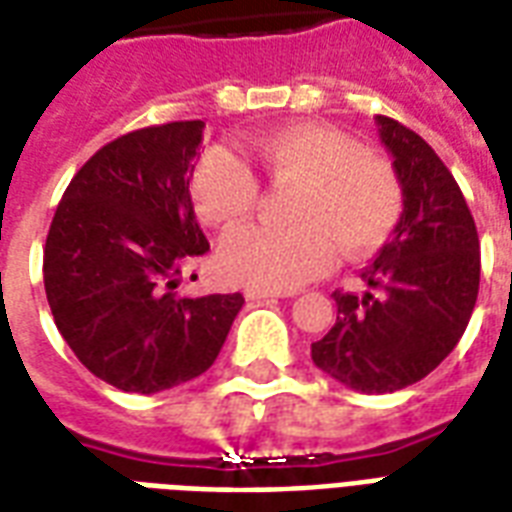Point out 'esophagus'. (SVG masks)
Segmentation results:
<instances>
[{"instance_id":"obj_1","label":"esophagus","mask_w":512,"mask_h":512,"mask_svg":"<svg viewBox=\"0 0 512 512\" xmlns=\"http://www.w3.org/2000/svg\"><path fill=\"white\" fill-rule=\"evenodd\" d=\"M287 293H276V290H260V287H246V301H266V298H285Z\"/></svg>"}]
</instances>
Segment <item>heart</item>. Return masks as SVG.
I'll list each match as a JSON object with an SVG mask.
<instances>
[{
  "mask_svg": "<svg viewBox=\"0 0 512 512\" xmlns=\"http://www.w3.org/2000/svg\"><path fill=\"white\" fill-rule=\"evenodd\" d=\"M276 181L301 184L290 230L241 227L219 246V268L236 285L295 290L336 260L363 257L388 241L401 217V187L382 157L328 124H295L255 143ZM192 198L208 225L238 227L255 214L260 184L236 151L211 149L192 179Z\"/></svg>",
  "mask_w": 512,
  "mask_h": 512,
  "instance_id": "1",
  "label": "heart"
}]
</instances>
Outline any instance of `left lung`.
<instances>
[{"label":"left lung","mask_w":512,"mask_h":512,"mask_svg":"<svg viewBox=\"0 0 512 512\" xmlns=\"http://www.w3.org/2000/svg\"><path fill=\"white\" fill-rule=\"evenodd\" d=\"M377 132L404 208L391 241L361 271L369 290H336V323L312 344L314 366L361 393L401 391L434 372L467 331L480 285L475 219L445 162L388 116H377Z\"/></svg>","instance_id":"obj_1"}]
</instances>
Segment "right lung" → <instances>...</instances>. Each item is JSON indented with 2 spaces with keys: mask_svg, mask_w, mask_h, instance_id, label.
<instances>
[{
  "mask_svg": "<svg viewBox=\"0 0 512 512\" xmlns=\"http://www.w3.org/2000/svg\"><path fill=\"white\" fill-rule=\"evenodd\" d=\"M203 121L102 146L64 189L45 238L48 306L75 358L124 393H160L211 369L244 295L176 293L208 252L189 179Z\"/></svg>",
  "mask_w": 512,
  "mask_h": 512,
  "instance_id": "add662e5",
  "label": "right lung"
}]
</instances>
